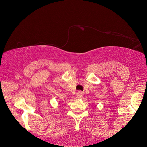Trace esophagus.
I'll return each mask as SVG.
<instances>
[{"label":"esophagus","mask_w":147,"mask_h":147,"mask_svg":"<svg viewBox=\"0 0 147 147\" xmlns=\"http://www.w3.org/2000/svg\"><path fill=\"white\" fill-rule=\"evenodd\" d=\"M83 96V93L80 91H79L77 93V97L78 98H81V97Z\"/></svg>","instance_id":"1"}]
</instances>
